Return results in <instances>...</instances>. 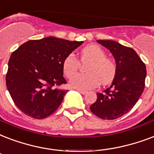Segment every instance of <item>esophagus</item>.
<instances>
[{
  "label": "esophagus",
  "mask_w": 154,
  "mask_h": 154,
  "mask_svg": "<svg viewBox=\"0 0 154 154\" xmlns=\"http://www.w3.org/2000/svg\"><path fill=\"white\" fill-rule=\"evenodd\" d=\"M77 91L79 93H81L82 94H85L86 93H87V91H85V90H77Z\"/></svg>",
  "instance_id": "1"
}]
</instances>
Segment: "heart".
I'll return each instance as SVG.
<instances>
[{
	"label": "heart",
	"instance_id": "b5f03b06",
	"mask_svg": "<svg viewBox=\"0 0 154 154\" xmlns=\"http://www.w3.org/2000/svg\"><path fill=\"white\" fill-rule=\"evenodd\" d=\"M82 63L90 62L86 68V74H77L80 68L79 60L73 54L67 56L63 61V72L67 77H72L69 81L70 86L80 90L96 87L99 83L106 85L113 80L116 72V65L111 59L106 57L105 51L101 47L91 44L85 47L80 52Z\"/></svg>",
	"mask_w": 154,
	"mask_h": 154
}]
</instances>
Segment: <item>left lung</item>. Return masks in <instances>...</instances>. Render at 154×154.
<instances>
[{"label":"left lung","instance_id":"8db88e82","mask_svg":"<svg viewBox=\"0 0 154 154\" xmlns=\"http://www.w3.org/2000/svg\"><path fill=\"white\" fill-rule=\"evenodd\" d=\"M113 55L116 72L111 86L97 93L90 111L103 119L121 117L135 106L145 89L146 67L134 49L113 40H97Z\"/></svg>","mask_w":154,"mask_h":154}]
</instances>
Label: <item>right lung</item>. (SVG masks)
Masks as SVG:
<instances>
[{
    "instance_id": "obj_1",
    "label": "right lung",
    "mask_w": 154,
    "mask_h": 154,
    "mask_svg": "<svg viewBox=\"0 0 154 154\" xmlns=\"http://www.w3.org/2000/svg\"><path fill=\"white\" fill-rule=\"evenodd\" d=\"M82 43L50 36L27 41L11 54L6 86L17 108L38 119L58 109L68 91L56 88L67 83L63 61Z\"/></svg>"
}]
</instances>
